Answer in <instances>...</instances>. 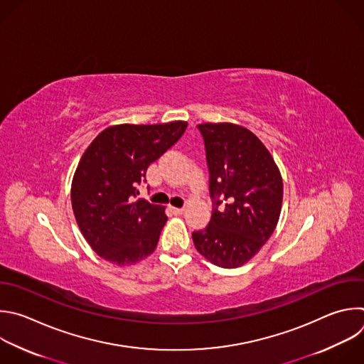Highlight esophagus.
Listing matches in <instances>:
<instances>
[{
	"mask_svg": "<svg viewBox=\"0 0 364 364\" xmlns=\"http://www.w3.org/2000/svg\"><path fill=\"white\" fill-rule=\"evenodd\" d=\"M170 210H171L176 215H180V214L184 213V208H178V207H173V205H170Z\"/></svg>",
	"mask_w": 364,
	"mask_h": 364,
	"instance_id": "obj_1",
	"label": "esophagus"
}]
</instances>
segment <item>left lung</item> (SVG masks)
<instances>
[{
    "instance_id": "1",
    "label": "left lung",
    "mask_w": 364,
    "mask_h": 364,
    "mask_svg": "<svg viewBox=\"0 0 364 364\" xmlns=\"http://www.w3.org/2000/svg\"><path fill=\"white\" fill-rule=\"evenodd\" d=\"M204 139L213 214L193 232L197 252L223 269L253 259L273 234L283 203V180L266 146L232 123L197 126ZM225 203L220 210L218 205Z\"/></svg>"
}]
</instances>
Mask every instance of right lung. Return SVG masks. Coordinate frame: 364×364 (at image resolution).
<instances>
[{"label":"right lung","mask_w":364,"mask_h":364,"mask_svg":"<svg viewBox=\"0 0 364 364\" xmlns=\"http://www.w3.org/2000/svg\"><path fill=\"white\" fill-rule=\"evenodd\" d=\"M186 129V121L111 126L84 151L71 183V204L87 243L104 260L123 267L156 250L166 208L136 200L137 187Z\"/></svg>","instance_id":"1"}]
</instances>
